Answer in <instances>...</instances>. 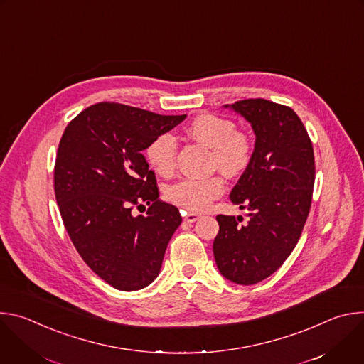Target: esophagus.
Listing matches in <instances>:
<instances>
[{
	"instance_id": "1",
	"label": "esophagus",
	"mask_w": 364,
	"mask_h": 364,
	"mask_svg": "<svg viewBox=\"0 0 364 364\" xmlns=\"http://www.w3.org/2000/svg\"><path fill=\"white\" fill-rule=\"evenodd\" d=\"M198 219H200V215H198V213H184V220H186V222L193 223V222H196V220H198Z\"/></svg>"
}]
</instances>
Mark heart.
Instances as JSON below:
<instances>
[{
	"instance_id": "heart-1",
	"label": "heart",
	"mask_w": 364,
	"mask_h": 364,
	"mask_svg": "<svg viewBox=\"0 0 364 364\" xmlns=\"http://www.w3.org/2000/svg\"><path fill=\"white\" fill-rule=\"evenodd\" d=\"M186 131L194 141L212 149L213 164L228 176L240 174L252 160L253 146L250 138L236 131V124L229 118L210 114L198 115L188 124ZM145 155L151 167L159 174H171L177 155L174 135L166 132L152 139L145 149ZM223 190L225 183L219 176L205 180L184 178L168 188L167 197L184 210L203 212Z\"/></svg>"
}]
</instances>
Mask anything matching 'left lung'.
Returning a JSON list of instances; mask_svg holds the SVG:
<instances>
[{"instance_id":"8db88e82","label":"left lung","mask_w":364,"mask_h":364,"mask_svg":"<svg viewBox=\"0 0 364 364\" xmlns=\"http://www.w3.org/2000/svg\"><path fill=\"white\" fill-rule=\"evenodd\" d=\"M240 114L255 132L252 160L230 200L243 218L219 215L213 253L220 274L239 285L271 277L291 255L309 213L316 180L314 149L298 115L267 99L225 105Z\"/></svg>"}]
</instances>
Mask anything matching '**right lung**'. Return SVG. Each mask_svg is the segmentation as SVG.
I'll list each match as a JSON object with an SVG mask.
<instances>
[{"mask_svg":"<svg viewBox=\"0 0 364 364\" xmlns=\"http://www.w3.org/2000/svg\"><path fill=\"white\" fill-rule=\"evenodd\" d=\"M184 119L100 102L62 135L55 194L65 228L86 265L117 289H142L159 277L181 223L177 207L159 198L142 151ZM144 203L147 215L134 217L133 205Z\"/></svg>","mask_w":364,"mask_h":364,"instance_id":"right-lung-1","label":"right lung"}]
</instances>
